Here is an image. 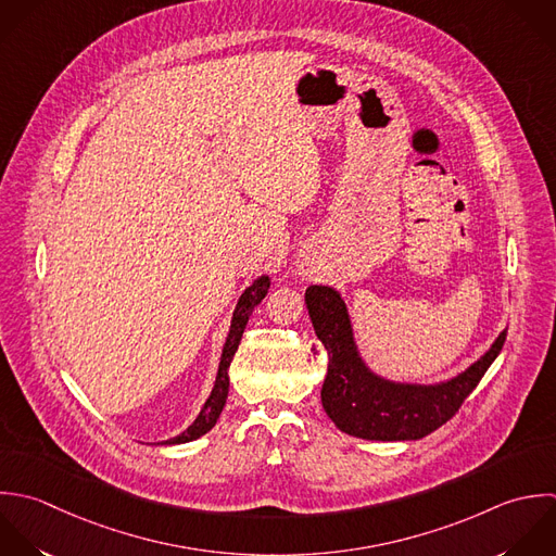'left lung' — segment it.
Wrapping results in <instances>:
<instances>
[{"instance_id": "obj_1", "label": "left lung", "mask_w": 556, "mask_h": 556, "mask_svg": "<svg viewBox=\"0 0 556 556\" xmlns=\"http://www.w3.org/2000/svg\"><path fill=\"white\" fill-rule=\"evenodd\" d=\"M305 303L314 331L329 353L320 390L323 407L340 431L362 440H420L446 425L479 386L507 338L503 331L481 359L448 381L396 383L375 375L362 359L346 303L338 290L309 286Z\"/></svg>"}]
</instances>
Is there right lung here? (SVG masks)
Returning a JSON list of instances; mask_svg holds the SVG:
<instances>
[{
	"mask_svg": "<svg viewBox=\"0 0 556 556\" xmlns=\"http://www.w3.org/2000/svg\"><path fill=\"white\" fill-rule=\"evenodd\" d=\"M268 288H270L268 275H262L242 292V296L238 299V305L233 309V316H231V327H229V333H227V340H225V346H223V355H220V364H218V375H216L212 394L207 396V401H205L203 409L199 412V416L194 418V422L184 433H179L177 438L166 440L164 444H186V442L199 440L201 435H205L216 425V420H218V416H220V412H223V407L227 403L229 364H231V359H233V355L238 351V344L242 340V333H244V327L249 323V316L262 303V299L266 296Z\"/></svg>",
	"mask_w": 556,
	"mask_h": 556,
	"instance_id": "obj_1",
	"label": "right lung"
}]
</instances>
